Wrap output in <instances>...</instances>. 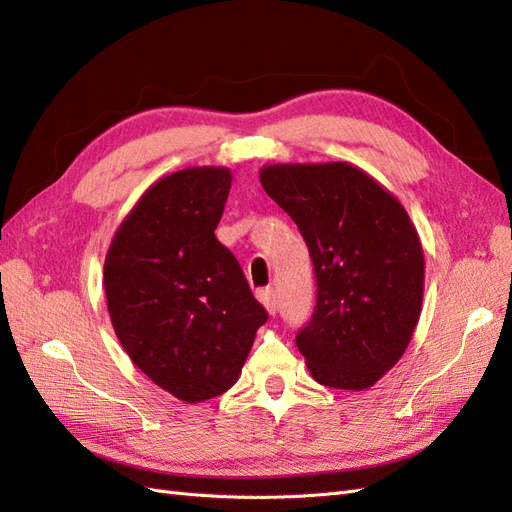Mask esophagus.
<instances>
[{
	"instance_id": "esophagus-1",
	"label": "esophagus",
	"mask_w": 512,
	"mask_h": 512,
	"mask_svg": "<svg viewBox=\"0 0 512 512\" xmlns=\"http://www.w3.org/2000/svg\"><path fill=\"white\" fill-rule=\"evenodd\" d=\"M257 299H259V303H262V306L268 310V314H275L277 303H275V292H273V288L257 290Z\"/></svg>"
}]
</instances>
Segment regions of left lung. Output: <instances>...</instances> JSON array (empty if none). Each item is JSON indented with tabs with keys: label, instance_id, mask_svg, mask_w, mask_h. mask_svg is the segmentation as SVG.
I'll return each mask as SVG.
<instances>
[{
	"label": "left lung",
	"instance_id": "obj_1",
	"mask_svg": "<svg viewBox=\"0 0 512 512\" xmlns=\"http://www.w3.org/2000/svg\"><path fill=\"white\" fill-rule=\"evenodd\" d=\"M264 191L306 239L317 308L297 347L321 385L363 391L394 367L416 330L424 253L405 206L350 162H279Z\"/></svg>",
	"mask_w": 512,
	"mask_h": 512
}]
</instances>
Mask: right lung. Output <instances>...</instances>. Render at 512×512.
Segmentation results:
<instances>
[{
	"mask_svg": "<svg viewBox=\"0 0 512 512\" xmlns=\"http://www.w3.org/2000/svg\"><path fill=\"white\" fill-rule=\"evenodd\" d=\"M231 169L173 171L140 195L107 248V312L123 350L182 402L231 389L268 314L217 242Z\"/></svg>",
	"mask_w": 512,
	"mask_h": 512,
	"instance_id": "add662e5",
	"label": "right lung"
}]
</instances>
